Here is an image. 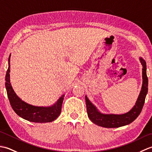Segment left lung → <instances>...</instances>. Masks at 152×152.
I'll return each mask as SVG.
<instances>
[{
  "label": "left lung",
  "mask_w": 152,
  "mask_h": 152,
  "mask_svg": "<svg viewBox=\"0 0 152 152\" xmlns=\"http://www.w3.org/2000/svg\"><path fill=\"white\" fill-rule=\"evenodd\" d=\"M139 59L142 65V86L137 101L134 107L130 111L123 114H104L100 112L94 104L90 102L86 95L87 112L91 121L101 127L106 128H115L122 127L133 122L142 111L148 93V79L146 74V63L142 58Z\"/></svg>",
  "instance_id": "1"
}]
</instances>
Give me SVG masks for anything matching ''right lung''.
Returning <instances> with one entry per match:
<instances>
[{"instance_id":"obj_1","label":"right lung","mask_w":152,"mask_h":152,"mask_svg":"<svg viewBox=\"0 0 152 152\" xmlns=\"http://www.w3.org/2000/svg\"><path fill=\"white\" fill-rule=\"evenodd\" d=\"M10 56L8 59V68L6 71L5 77V86L10 103L14 112L21 118L31 122L48 123L56 119L61 114L64 95L61 96L54 104L47 107L33 106L23 101L15 94L10 83Z\"/></svg>"}]
</instances>
